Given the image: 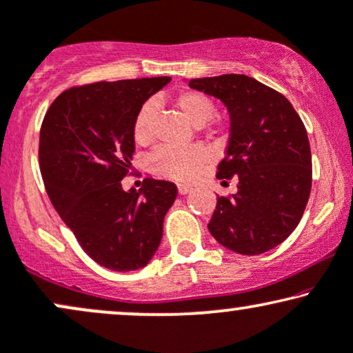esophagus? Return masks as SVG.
<instances>
[{
    "mask_svg": "<svg viewBox=\"0 0 353 353\" xmlns=\"http://www.w3.org/2000/svg\"><path fill=\"white\" fill-rule=\"evenodd\" d=\"M177 192H179L181 195H187L189 192H192V187L185 185V184H179V185H177Z\"/></svg>",
    "mask_w": 353,
    "mask_h": 353,
    "instance_id": "esophagus-1",
    "label": "esophagus"
}]
</instances>
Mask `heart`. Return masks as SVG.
Returning <instances> with one entry per match:
<instances>
[{
	"instance_id": "heart-1",
	"label": "heart",
	"mask_w": 353,
	"mask_h": 353,
	"mask_svg": "<svg viewBox=\"0 0 353 353\" xmlns=\"http://www.w3.org/2000/svg\"><path fill=\"white\" fill-rule=\"evenodd\" d=\"M174 105L179 110L187 122L194 127H203L215 114V102L210 96L200 91H181L174 97ZM151 105L146 104L138 110L133 122V140L138 145H146L150 141ZM215 135V133H212ZM205 153L199 146H190L185 150H172L161 146L156 148L148 158V169L154 176L168 177L176 181H192L200 172L205 164Z\"/></svg>"
}]
</instances>
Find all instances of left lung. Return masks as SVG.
I'll list each match as a JSON object with an SVG mask.
<instances>
[{
	"instance_id": "1",
	"label": "left lung",
	"mask_w": 353,
	"mask_h": 353,
	"mask_svg": "<svg viewBox=\"0 0 353 353\" xmlns=\"http://www.w3.org/2000/svg\"><path fill=\"white\" fill-rule=\"evenodd\" d=\"M230 114V143L218 179L238 192L218 197L208 231L221 246L257 256L282 244L300 223L313 181L305 125L290 101L246 74L190 79Z\"/></svg>"
}]
</instances>
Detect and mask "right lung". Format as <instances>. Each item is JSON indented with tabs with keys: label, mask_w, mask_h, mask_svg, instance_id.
<instances>
[{
	"label": "right lung",
	"mask_w": 353,
	"mask_h": 353,
	"mask_svg": "<svg viewBox=\"0 0 353 353\" xmlns=\"http://www.w3.org/2000/svg\"><path fill=\"white\" fill-rule=\"evenodd\" d=\"M169 77L66 89L43 117L39 161L53 207L92 261L115 272L145 267L158 251L176 184L145 179L123 190L138 110Z\"/></svg>",
	"instance_id": "right-lung-1"
}]
</instances>
